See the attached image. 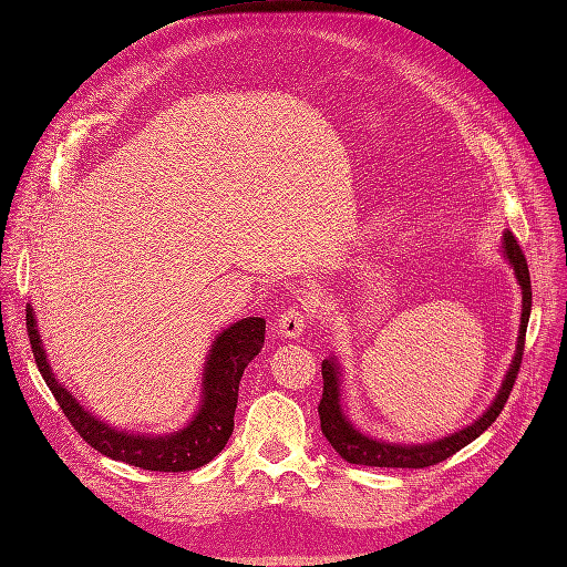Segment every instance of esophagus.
<instances>
[{"instance_id":"obj_1","label":"esophagus","mask_w":567,"mask_h":567,"mask_svg":"<svg viewBox=\"0 0 567 567\" xmlns=\"http://www.w3.org/2000/svg\"><path fill=\"white\" fill-rule=\"evenodd\" d=\"M306 322H308V306L303 303L289 306L278 319V331L285 338H301L306 331Z\"/></svg>"}]
</instances>
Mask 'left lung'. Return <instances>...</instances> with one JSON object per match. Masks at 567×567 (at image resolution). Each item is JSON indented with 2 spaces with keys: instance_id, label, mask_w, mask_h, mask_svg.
<instances>
[{
  "instance_id": "8db88e82",
  "label": "left lung",
  "mask_w": 567,
  "mask_h": 567,
  "mask_svg": "<svg viewBox=\"0 0 567 567\" xmlns=\"http://www.w3.org/2000/svg\"><path fill=\"white\" fill-rule=\"evenodd\" d=\"M501 255L503 259L512 266L514 278L522 287V324H519V336H516V350L512 357V363L507 368V373L503 378V384L496 393V399L491 401V405L482 412V416L465 426L458 429L445 437L433 440V442H420V445H403V442H386L378 440L373 435L363 433L357 429V424L350 422V416L344 414L342 405V365L340 361L331 354L329 359L322 361V378H324V393L322 401H319V422H322V433L329 440V445L344 458L348 463L357 465H373V467H426L435 465L440 461L450 458L465 445H471L475 437H480L491 424L496 422V416L507 403V396L512 391V384L516 380V373H519L522 365V354H524V340H526V329H528V317H530V306H533V291H530V274H528V264L526 257L519 248V243L512 236V231L503 234L501 240Z\"/></svg>"
}]
</instances>
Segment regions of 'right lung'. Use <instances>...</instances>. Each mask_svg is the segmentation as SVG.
Segmentation results:
<instances>
[{
    "instance_id": "add662e5",
    "label": "right lung",
    "mask_w": 567,
    "mask_h": 567,
    "mask_svg": "<svg viewBox=\"0 0 567 567\" xmlns=\"http://www.w3.org/2000/svg\"><path fill=\"white\" fill-rule=\"evenodd\" d=\"M264 333V317L238 319L223 333H217L204 361L199 408L194 410L189 422L171 433H134L115 429L100 420L94 412L85 410L79 399L55 378L37 329L34 308L28 306V336L34 361L71 426L81 433L87 445L104 456L157 473L196 471V467L206 465L225 450L234 431L238 384L245 365L261 352Z\"/></svg>"
}]
</instances>
